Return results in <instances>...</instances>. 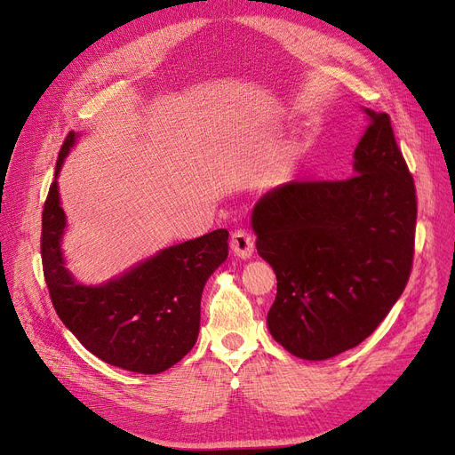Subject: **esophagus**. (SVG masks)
Wrapping results in <instances>:
<instances>
[{
  "label": "esophagus",
  "instance_id": "1",
  "mask_svg": "<svg viewBox=\"0 0 455 455\" xmlns=\"http://www.w3.org/2000/svg\"><path fill=\"white\" fill-rule=\"evenodd\" d=\"M230 249L235 256L249 259L254 252V237L247 230H235L230 237Z\"/></svg>",
  "mask_w": 455,
  "mask_h": 455
}]
</instances>
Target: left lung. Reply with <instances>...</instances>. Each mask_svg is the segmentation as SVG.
Instances as JSON below:
<instances>
[{
	"mask_svg": "<svg viewBox=\"0 0 455 455\" xmlns=\"http://www.w3.org/2000/svg\"><path fill=\"white\" fill-rule=\"evenodd\" d=\"M354 151V177L282 184L252 208L258 254L276 275L267 328L300 360L367 339L408 283L417 196L386 112Z\"/></svg>",
	"mask_w": 455,
	"mask_h": 455,
	"instance_id": "1",
	"label": "left lung"
}]
</instances>
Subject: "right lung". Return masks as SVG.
I'll use <instances>...</instances> for the list:
<instances>
[{
    "mask_svg": "<svg viewBox=\"0 0 455 455\" xmlns=\"http://www.w3.org/2000/svg\"><path fill=\"white\" fill-rule=\"evenodd\" d=\"M77 138L71 131L64 140L42 213V264L53 306L64 326L105 363L140 374L164 372L197 341L201 295L228 256V230L162 249L103 283L77 282L62 254L66 213L57 182Z\"/></svg>",
    "mask_w": 455,
    "mask_h": 455,
    "instance_id": "obj_1",
    "label": "right lung"
}]
</instances>
